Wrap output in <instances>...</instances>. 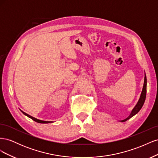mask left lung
Masks as SVG:
<instances>
[{
    "instance_id": "8db88e82",
    "label": "left lung",
    "mask_w": 158,
    "mask_h": 158,
    "mask_svg": "<svg viewBox=\"0 0 158 158\" xmlns=\"http://www.w3.org/2000/svg\"><path fill=\"white\" fill-rule=\"evenodd\" d=\"M146 83H147V82H146V75H145L144 86H143L142 92V94H141L139 101H138V102L136 104V106H135V107L133 109V110L132 111L130 115H129V117H127L126 119H125V120L121 121V122H125V121H127L128 119L131 118L132 117H133L134 115H135V114H136L141 109L142 107L143 106V105H144V103L145 99H146Z\"/></svg>"
}]
</instances>
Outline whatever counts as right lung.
Instances as JSON below:
<instances>
[{"label": "right lung", "instance_id": "right-lung-1", "mask_svg": "<svg viewBox=\"0 0 158 158\" xmlns=\"http://www.w3.org/2000/svg\"><path fill=\"white\" fill-rule=\"evenodd\" d=\"M23 114H25V115H26L27 117H30V118H31L32 120H33L34 121H35V122H37V123H52L51 121H41V120H39V119H37V118H34V117H31V116H30V114H27V113H26L25 112H23V111H21Z\"/></svg>", "mask_w": 158, "mask_h": 158}]
</instances>
